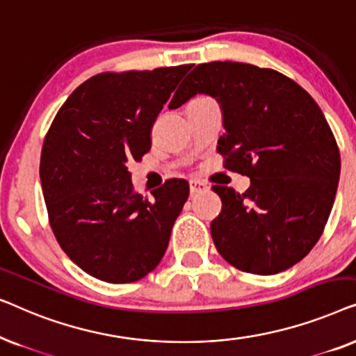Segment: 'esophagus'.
I'll use <instances>...</instances> for the list:
<instances>
[{
    "mask_svg": "<svg viewBox=\"0 0 356 356\" xmlns=\"http://www.w3.org/2000/svg\"><path fill=\"white\" fill-rule=\"evenodd\" d=\"M209 186L204 181H199V179H191L189 181V191L191 194H199V193H206Z\"/></svg>",
    "mask_w": 356,
    "mask_h": 356,
    "instance_id": "obj_1",
    "label": "esophagus"
}]
</instances>
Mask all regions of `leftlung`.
I'll list each match as a JSON object with an SVG mask.
<instances>
[{
	"instance_id": "8db88e82",
	"label": "left lung",
	"mask_w": 356,
	"mask_h": 356,
	"mask_svg": "<svg viewBox=\"0 0 356 356\" xmlns=\"http://www.w3.org/2000/svg\"><path fill=\"white\" fill-rule=\"evenodd\" d=\"M196 94L222 106L225 134L217 150L225 168L251 186H212L222 212L211 223L213 245L243 272L272 275L300 262L323 235L340 177L337 143L313 97L279 71L246 63L194 67L168 108Z\"/></svg>"
}]
</instances>
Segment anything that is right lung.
Returning <instances> with one entry per match:
<instances>
[{"label":"right lung","instance_id":"1","mask_svg":"<svg viewBox=\"0 0 356 356\" xmlns=\"http://www.w3.org/2000/svg\"><path fill=\"white\" fill-rule=\"evenodd\" d=\"M191 67L97 74L72 92L48 129L40 181L51 230L95 279L136 282L167 251L189 184L168 179L145 199L134 191L128 162L149 152L155 120Z\"/></svg>","mask_w":356,"mask_h":356}]
</instances>
